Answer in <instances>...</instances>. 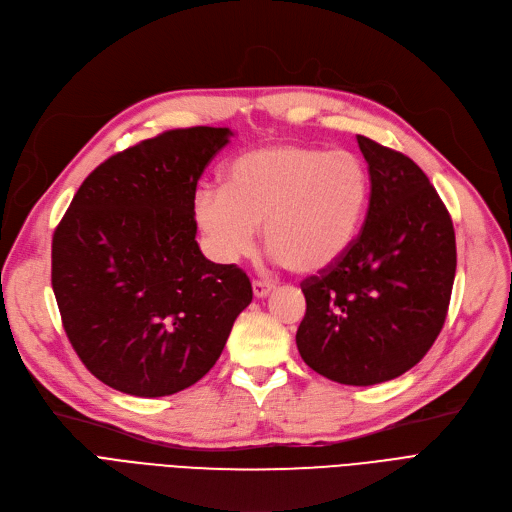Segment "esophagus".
<instances>
[{
	"mask_svg": "<svg viewBox=\"0 0 512 512\" xmlns=\"http://www.w3.org/2000/svg\"><path fill=\"white\" fill-rule=\"evenodd\" d=\"M272 284L270 282H263V280H253V295L257 297V299H263V297H268L270 293H272Z\"/></svg>",
	"mask_w": 512,
	"mask_h": 512,
	"instance_id": "1",
	"label": "esophagus"
}]
</instances>
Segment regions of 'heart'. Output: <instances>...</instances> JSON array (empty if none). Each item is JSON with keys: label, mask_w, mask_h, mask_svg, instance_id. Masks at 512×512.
I'll list each match as a JSON object with an SVG mask.
<instances>
[{"label": "heart", "mask_w": 512, "mask_h": 512, "mask_svg": "<svg viewBox=\"0 0 512 512\" xmlns=\"http://www.w3.org/2000/svg\"><path fill=\"white\" fill-rule=\"evenodd\" d=\"M370 175L351 150L303 144L261 146L238 154L224 186L194 194V219L221 261L249 255L263 224L276 261L309 276L335 265L360 232Z\"/></svg>", "instance_id": "heart-1"}]
</instances>
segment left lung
<instances>
[{"label": "left lung", "mask_w": 512, "mask_h": 512, "mask_svg": "<svg viewBox=\"0 0 512 512\" xmlns=\"http://www.w3.org/2000/svg\"><path fill=\"white\" fill-rule=\"evenodd\" d=\"M370 173L364 226L349 251L301 282L303 362L341 385L385 383L416 366L448 316L452 217L406 154L358 136Z\"/></svg>", "instance_id": "1"}]
</instances>
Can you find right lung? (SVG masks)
Segmentation results:
<instances>
[{
	"label": "right lung",
	"instance_id": "1",
	"mask_svg": "<svg viewBox=\"0 0 512 512\" xmlns=\"http://www.w3.org/2000/svg\"><path fill=\"white\" fill-rule=\"evenodd\" d=\"M228 127L163 131L98 165L52 238V288L73 349L136 397L182 391L213 368L249 276L196 242L194 194Z\"/></svg>",
	"mask_w": 512,
	"mask_h": 512
}]
</instances>
